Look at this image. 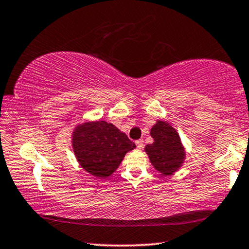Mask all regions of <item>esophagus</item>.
<instances>
[{"instance_id": "1", "label": "esophagus", "mask_w": 249, "mask_h": 249, "mask_svg": "<svg viewBox=\"0 0 249 249\" xmlns=\"http://www.w3.org/2000/svg\"><path fill=\"white\" fill-rule=\"evenodd\" d=\"M135 144H136V146H137V148H143V146H144V141L141 139V140H137L136 142H135Z\"/></svg>"}]
</instances>
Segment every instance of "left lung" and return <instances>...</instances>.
I'll use <instances>...</instances> for the list:
<instances>
[{"label": "left lung", "mask_w": 249, "mask_h": 249, "mask_svg": "<svg viewBox=\"0 0 249 249\" xmlns=\"http://www.w3.org/2000/svg\"><path fill=\"white\" fill-rule=\"evenodd\" d=\"M151 136L154 142L145 147L150 161L158 171L170 176L177 171L184 158L180 137L176 129L161 121L152 127Z\"/></svg>", "instance_id": "8db88e82"}]
</instances>
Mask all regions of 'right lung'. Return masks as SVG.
<instances>
[{
    "label": "right lung",
    "mask_w": 249,
    "mask_h": 249,
    "mask_svg": "<svg viewBox=\"0 0 249 249\" xmlns=\"http://www.w3.org/2000/svg\"><path fill=\"white\" fill-rule=\"evenodd\" d=\"M72 146L78 162L87 172L106 178L118 168L135 144L113 124L98 121L78 126Z\"/></svg>",
    "instance_id": "obj_1"
}]
</instances>
